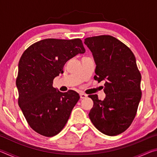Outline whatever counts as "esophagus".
I'll return each instance as SVG.
<instances>
[{"label":"esophagus","mask_w":157,"mask_h":157,"mask_svg":"<svg viewBox=\"0 0 157 157\" xmlns=\"http://www.w3.org/2000/svg\"><path fill=\"white\" fill-rule=\"evenodd\" d=\"M79 96H80V98H82V99H84V98H86L87 97V95L83 94V93H81V94H79Z\"/></svg>","instance_id":"esophagus-1"}]
</instances>
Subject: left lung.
Segmentation results:
<instances>
[{
	"instance_id": "8db88e82",
	"label": "left lung",
	"mask_w": 157,
	"mask_h": 157,
	"mask_svg": "<svg viewBox=\"0 0 157 157\" xmlns=\"http://www.w3.org/2000/svg\"><path fill=\"white\" fill-rule=\"evenodd\" d=\"M84 44L96 64L95 80L105 81L104 100L96 94L89 95L94 101L90 120L100 132L116 136L132 124L141 98L136 58L125 44L110 35L88 37Z\"/></svg>"
}]
</instances>
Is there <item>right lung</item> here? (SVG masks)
Here are the masks:
<instances>
[{
    "label": "right lung",
    "mask_w": 157,
    "mask_h": 157,
    "mask_svg": "<svg viewBox=\"0 0 157 157\" xmlns=\"http://www.w3.org/2000/svg\"><path fill=\"white\" fill-rule=\"evenodd\" d=\"M84 52L80 39H46L31 45L21 57L16 80L18 103L29 125L42 136L59 134L79 100L76 91L62 93L52 83L63 73L67 61Z\"/></svg>",
    "instance_id": "1"
}]
</instances>
